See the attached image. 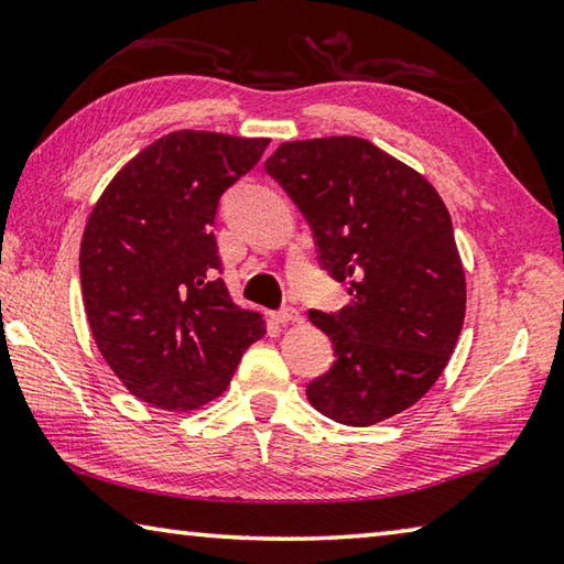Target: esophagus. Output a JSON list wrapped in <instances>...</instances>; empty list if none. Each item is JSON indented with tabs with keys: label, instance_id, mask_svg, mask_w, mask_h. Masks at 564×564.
I'll list each match as a JSON object with an SVG mask.
<instances>
[{
	"label": "esophagus",
	"instance_id": "obj_1",
	"mask_svg": "<svg viewBox=\"0 0 564 564\" xmlns=\"http://www.w3.org/2000/svg\"><path fill=\"white\" fill-rule=\"evenodd\" d=\"M275 323H281V326H289V323H299L301 321V313L291 308V305H285V308H281L279 313H273Z\"/></svg>",
	"mask_w": 564,
	"mask_h": 564
}]
</instances>
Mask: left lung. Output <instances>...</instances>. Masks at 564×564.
<instances>
[{
	"mask_svg": "<svg viewBox=\"0 0 564 564\" xmlns=\"http://www.w3.org/2000/svg\"><path fill=\"white\" fill-rule=\"evenodd\" d=\"M265 171L311 224L321 265L348 281L338 313L311 311L336 362L311 405L368 427L415 405L451 360L465 321V271L451 214L423 174L358 137L285 141Z\"/></svg>",
	"mask_w": 564,
	"mask_h": 564,
	"instance_id": "left-lung-1",
	"label": "left lung"
}]
</instances>
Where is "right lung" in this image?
I'll return each instance as SVG.
<instances>
[{
  "label": "right lung",
  "instance_id": "1",
  "mask_svg": "<svg viewBox=\"0 0 564 564\" xmlns=\"http://www.w3.org/2000/svg\"><path fill=\"white\" fill-rule=\"evenodd\" d=\"M271 139L171 131L104 188L82 236L84 311L121 386L144 403L196 410L231 383L263 316L231 301L214 238L218 198Z\"/></svg>",
  "mask_w": 564,
  "mask_h": 564
}]
</instances>
